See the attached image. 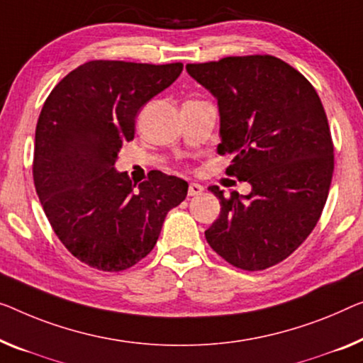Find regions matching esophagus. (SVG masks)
Wrapping results in <instances>:
<instances>
[{
    "label": "esophagus",
    "mask_w": 363,
    "mask_h": 363,
    "mask_svg": "<svg viewBox=\"0 0 363 363\" xmlns=\"http://www.w3.org/2000/svg\"><path fill=\"white\" fill-rule=\"evenodd\" d=\"M187 192H189V196H191V197H196V196H200V194L203 192V187L200 186L199 182H191V184H189V191Z\"/></svg>",
    "instance_id": "1"
}]
</instances>
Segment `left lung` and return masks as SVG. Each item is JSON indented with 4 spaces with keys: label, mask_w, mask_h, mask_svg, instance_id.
Here are the masks:
<instances>
[{
    "label": "left lung",
    "mask_w": 363,
    "mask_h": 363,
    "mask_svg": "<svg viewBox=\"0 0 363 363\" xmlns=\"http://www.w3.org/2000/svg\"><path fill=\"white\" fill-rule=\"evenodd\" d=\"M187 73L218 102V153L226 172L251 186L225 199L205 231L225 261L245 270L282 262L315 228L334 171L333 140L320 96L301 73L270 55L226 57L187 65Z\"/></svg>",
    "instance_id": "obj_1"
}]
</instances>
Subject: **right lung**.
Returning a JSON list of instances; mask_svg holds the SVG:
<instances>
[{"label":"right lung","mask_w":363,"mask_h":363,"mask_svg":"<svg viewBox=\"0 0 363 363\" xmlns=\"http://www.w3.org/2000/svg\"><path fill=\"white\" fill-rule=\"evenodd\" d=\"M182 63L94 60L58 83L35 128L34 184L53 231L89 267L118 272L153 250L189 184L153 171L132 182L116 169L138 111L174 83Z\"/></svg>","instance_id":"add662e5"}]
</instances>
